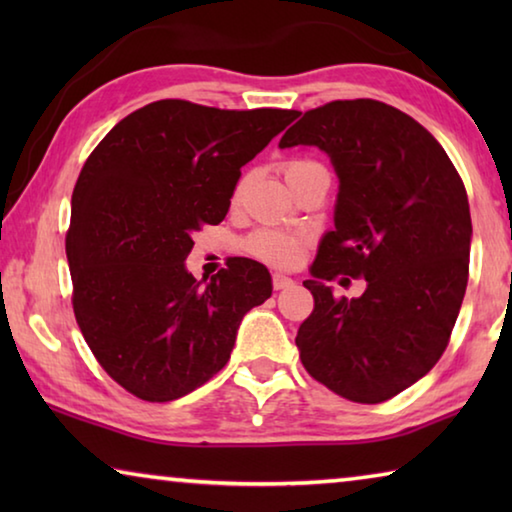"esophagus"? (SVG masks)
Listing matches in <instances>:
<instances>
[{
  "label": "esophagus",
  "instance_id": "1",
  "mask_svg": "<svg viewBox=\"0 0 512 512\" xmlns=\"http://www.w3.org/2000/svg\"><path fill=\"white\" fill-rule=\"evenodd\" d=\"M293 282L289 275H282V273H273V289L275 291H282V289H291L293 287Z\"/></svg>",
  "mask_w": 512,
  "mask_h": 512
}]
</instances>
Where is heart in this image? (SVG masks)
Masks as SVG:
<instances>
[{"mask_svg":"<svg viewBox=\"0 0 512 512\" xmlns=\"http://www.w3.org/2000/svg\"><path fill=\"white\" fill-rule=\"evenodd\" d=\"M318 162H311V160H291L284 164V176L287 180H291L296 173L305 171L307 167H314ZM246 176L239 180L235 192H232V203H237L241 198V192H244L246 187ZM244 248L248 255H253L257 259H262L266 264H273V266H282V268H291L296 266L302 253H305V239L296 232H284V230H271V228H264V230H257L244 241Z\"/></svg>","mask_w":512,"mask_h":512,"instance_id":"obj_1","label":"heart"}]
</instances>
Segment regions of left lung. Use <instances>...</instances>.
Returning a JSON list of instances; mask_svg holds the SVG:
<instances>
[{
  "label": "left lung",
  "mask_w": 512,
  "mask_h": 512,
  "mask_svg": "<svg viewBox=\"0 0 512 512\" xmlns=\"http://www.w3.org/2000/svg\"><path fill=\"white\" fill-rule=\"evenodd\" d=\"M325 151L339 176L334 230L320 241L314 311L296 345L311 377L359 404L391 400L436 366L470 273L467 192L443 146L406 112L375 99L307 110L280 146ZM339 274L369 282L336 299Z\"/></svg>",
  "instance_id": "obj_1"
}]
</instances>
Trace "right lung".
Listing matches in <instances>:
<instances>
[{"instance_id":"1","label":"right lung","mask_w":512,"mask_h":512,"mask_svg":"<svg viewBox=\"0 0 512 512\" xmlns=\"http://www.w3.org/2000/svg\"><path fill=\"white\" fill-rule=\"evenodd\" d=\"M298 110H221L162 99L131 112L85 160L65 253L85 343L121 388L171 402L230 359L241 318L271 298V275L235 257L201 284L192 235L225 219L241 167Z\"/></svg>"}]
</instances>
